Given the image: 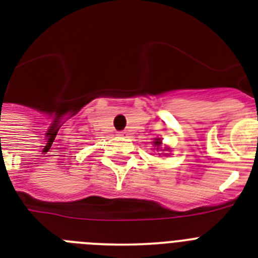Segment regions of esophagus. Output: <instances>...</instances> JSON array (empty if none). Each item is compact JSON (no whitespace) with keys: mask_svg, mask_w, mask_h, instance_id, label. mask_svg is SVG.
I'll return each instance as SVG.
<instances>
[{"mask_svg":"<svg viewBox=\"0 0 258 258\" xmlns=\"http://www.w3.org/2000/svg\"><path fill=\"white\" fill-rule=\"evenodd\" d=\"M119 136H122V138H124V136H127V133H124V131H120V133H118Z\"/></svg>","mask_w":258,"mask_h":258,"instance_id":"1","label":"esophagus"}]
</instances>
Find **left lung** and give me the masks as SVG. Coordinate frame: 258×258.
Instances as JSON below:
<instances>
[{
    "label": "left lung",
    "mask_w": 258,
    "mask_h": 258,
    "mask_svg": "<svg viewBox=\"0 0 258 258\" xmlns=\"http://www.w3.org/2000/svg\"><path fill=\"white\" fill-rule=\"evenodd\" d=\"M152 143H154V146L156 147V150H159V148H160V146H162V139H160V138H156V139H155V142H152ZM168 150H169L168 147H164V150L163 151H168Z\"/></svg>",
    "instance_id": "1"
}]
</instances>
